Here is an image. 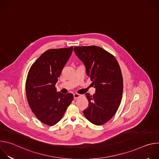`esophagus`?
<instances>
[{"label":"esophagus","mask_w":159,"mask_h":159,"mask_svg":"<svg viewBox=\"0 0 159 159\" xmlns=\"http://www.w3.org/2000/svg\"><path fill=\"white\" fill-rule=\"evenodd\" d=\"M79 97H81V95H80V94H74V99H76L79 98Z\"/></svg>","instance_id":"obj_1"}]
</instances>
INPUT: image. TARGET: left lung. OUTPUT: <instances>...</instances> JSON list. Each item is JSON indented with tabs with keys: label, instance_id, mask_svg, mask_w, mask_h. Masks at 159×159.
<instances>
[{
	"label": "left lung",
	"instance_id": "1",
	"mask_svg": "<svg viewBox=\"0 0 159 159\" xmlns=\"http://www.w3.org/2000/svg\"><path fill=\"white\" fill-rule=\"evenodd\" d=\"M74 52L84 63L96 93L85 94L89 106L83 112L96 125L109 121L116 112L122 98L123 80L116 58L97 46L75 47Z\"/></svg>",
	"mask_w": 159,
	"mask_h": 159
}]
</instances>
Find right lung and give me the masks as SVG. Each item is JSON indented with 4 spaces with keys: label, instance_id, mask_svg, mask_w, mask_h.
<instances>
[{
    "label": "right lung",
    "instance_id": "obj_1",
    "mask_svg": "<svg viewBox=\"0 0 159 159\" xmlns=\"http://www.w3.org/2000/svg\"><path fill=\"white\" fill-rule=\"evenodd\" d=\"M73 47L50 49L31 65L26 82L27 100L36 118L49 126L57 124L74 99L71 93L57 92L55 84L69 60Z\"/></svg>",
    "mask_w": 159,
    "mask_h": 159
}]
</instances>
